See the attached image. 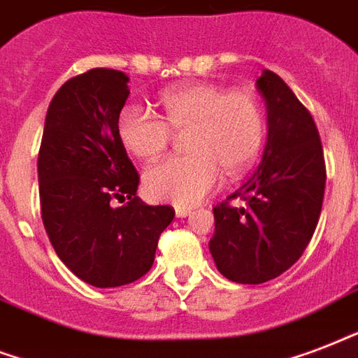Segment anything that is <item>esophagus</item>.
<instances>
[{"instance_id": "1", "label": "esophagus", "mask_w": 358, "mask_h": 358, "mask_svg": "<svg viewBox=\"0 0 358 358\" xmlns=\"http://www.w3.org/2000/svg\"><path fill=\"white\" fill-rule=\"evenodd\" d=\"M174 212H176V217H187V215H191V212H193V210L184 208V206H176V210H174Z\"/></svg>"}]
</instances>
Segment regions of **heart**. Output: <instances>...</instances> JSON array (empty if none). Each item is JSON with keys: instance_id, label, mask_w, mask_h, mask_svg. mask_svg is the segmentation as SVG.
I'll use <instances>...</instances> for the list:
<instances>
[{"instance_id": "heart-1", "label": "heart", "mask_w": 358, "mask_h": 358, "mask_svg": "<svg viewBox=\"0 0 358 358\" xmlns=\"http://www.w3.org/2000/svg\"><path fill=\"white\" fill-rule=\"evenodd\" d=\"M159 103L163 118L143 106L127 105L116 122L120 143L143 161L157 159L174 133H187L189 155L171 157L144 174L150 199L193 206L220 185L223 171L238 176L257 159L264 141V113L252 92L187 82L165 90Z\"/></svg>"}]
</instances>
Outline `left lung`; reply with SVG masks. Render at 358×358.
I'll use <instances>...</instances> for the list:
<instances>
[{"mask_svg": "<svg viewBox=\"0 0 358 358\" xmlns=\"http://www.w3.org/2000/svg\"><path fill=\"white\" fill-rule=\"evenodd\" d=\"M257 90L266 101L268 135L253 176L214 208L208 248L217 270L236 283H264L291 268L310 244L324 195V157L312 114L287 84L264 69Z\"/></svg>", "mask_w": 358, "mask_h": 358, "instance_id": "1", "label": "left lung"}]
</instances>
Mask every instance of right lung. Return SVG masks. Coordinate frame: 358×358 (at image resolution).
Instances as JSON below:
<instances>
[{"mask_svg":"<svg viewBox=\"0 0 358 358\" xmlns=\"http://www.w3.org/2000/svg\"><path fill=\"white\" fill-rule=\"evenodd\" d=\"M127 82L114 69L65 82L48 105L37 159L46 234L62 263L101 289L143 278L174 220L171 206L136 197L138 173L116 131ZM114 200L124 204L114 207Z\"/></svg>","mask_w":358,"mask_h":358,"instance_id":"1","label":"right lung"}]
</instances>
